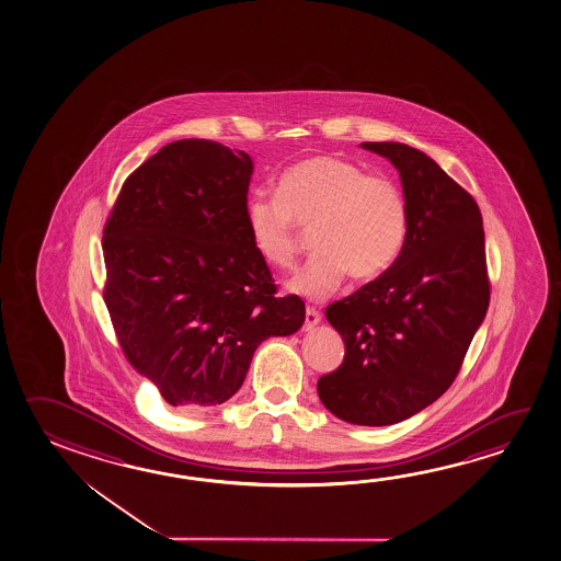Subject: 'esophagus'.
<instances>
[{"instance_id": "esophagus-1", "label": "esophagus", "mask_w": 561, "mask_h": 561, "mask_svg": "<svg viewBox=\"0 0 561 561\" xmlns=\"http://www.w3.org/2000/svg\"><path fill=\"white\" fill-rule=\"evenodd\" d=\"M320 320H322V316H320V312H318L316 308H310V306H308V308H306V330H312L313 325H318V323H320Z\"/></svg>"}]
</instances>
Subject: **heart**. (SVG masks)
Returning <instances> with one entry per match:
<instances>
[{
	"label": "heart",
	"instance_id": "1",
	"mask_svg": "<svg viewBox=\"0 0 561 561\" xmlns=\"http://www.w3.org/2000/svg\"><path fill=\"white\" fill-rule=\"evenodd\" d=\"M256 255L273 268L295 265L296 224L313 228L318 255L290 280L288 290L308 300L335 293L347 275L370 280L385 273L404 245L409 206L399 184L337 154H313L288 167L276 198L256 194L245 208Z\"/></svg>",
	"mask_w": 561,
	"mask_h": 561
}]
</instances>
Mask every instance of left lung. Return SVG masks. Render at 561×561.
Returning a JSON list of instances; mask_svg holds the SVG:
<instances>
[{
  "label": "left lung",
  "instance_id": "1",
  "mask_svg": "<svg viewBox=\"0 0 561 561\" xmlns=\"http://www.w3.org/2000/svg\"><path fill=\"white\" fill-rule=\"evenodd\" d=\"M400 172L409 231L397 261L325 308L345 343L318 380L323 407L359 426L414 416L446 392L491 300L481 209L427 154L404 142H362Z\"/></svg>",
  "mask_w": 561,
  "mask_h": 561
}]
</instances>
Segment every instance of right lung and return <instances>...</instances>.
Returning <instances> with one entry per match:
<instances>
[{
  "label": "right lung",
  "mask_w": 561,
  "mask_h": 561,
  "mask_svg": "<svg viewBox=\"0 0 561 561\" xmlns=\"http://www.w3.org/2000/svg\"><path fill=\"white\" fill-rule=\"evenodd\" d=\"M248 152L181 139L135 169L105 219L104 302L125 359L182 412L231 399L253 353L305 323L248 224Z\"/></svg>",
  "instance_id": "1"
}]
</instances>
